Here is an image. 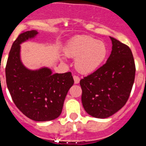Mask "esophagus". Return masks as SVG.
<instances>
[{
	"label": "esophagus",
	"mask_w": 146,
	"mask_h": 146,
	"mask_svg": "<svg viewBox=\"0 0 146 146\" xmlns=\"http://www.w3.org/2000/svg\"><path fill=\"white\" fill-rule=\"evenodd\" d=\"M73 79H74V82L76 84H77V83H78L80 82V78L78 76H76V75L73 76Z\"/></svg>",
	"instance_id": "1"
}]
</instances>
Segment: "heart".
<instances>
[{"label":"heart","mask_w":146,"mask_h":146,"mask_svg":"<svg viewBox=\"0 0 146 146\" xmlns=\"http://www.w3.org/2000/svg\"><path fill=\"white\" fill-rule=\"evenodd\" d=\"M70 57L77 58L76 66L78 71L90 73L97 70L107 56V48L103 42L90 36H79L73 39L66 50Z\"/></svg>","instance_id":"heart-1"}]
</instances>
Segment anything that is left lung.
Instances as JSON below:
<instances>
[{
  "label": "left lung",
  "mask_w": 146,
  "mask_h": 146,
  "mask_svg": "<svg viewBox=\"0 0 146 146\" xmlns=\"http://www.w3.org/2000/svg\"><path fill=\"white\" fill-rule=\"evenodd\" d=\"M111 39L112 51L107 62L80 80L85 111L98 118L111 116L125 106L135 79L131 48L114 38Z\"/></svg>",
  "instance_id": "1"
}]
</instances>
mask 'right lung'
Masks as SVG:
<instances>
[{
  "label": "right lung",
  "mask_w": 146,
  "mask_h": 146,
  "mask_svg": "<svg viewBox=\"0 0 146 146\" xmlns=\"http://www.w3.org/2000/svg\"><path fill=\"white\" fill-rule=\"evenodd\" d=\"M36 34L32 30L18 35L10 50L5 78L11 98L20 111L33 121H48L60 115L74 80L70 72L53 74L48 68L34 71L24 67L20 59V44Z\"/></svg>",
  "instance_id": "right-lung-1"
}]
</instances>
